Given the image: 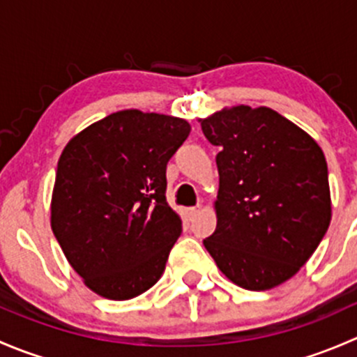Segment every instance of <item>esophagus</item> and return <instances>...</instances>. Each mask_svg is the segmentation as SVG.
I'll return each mask as SVG.
<instances>
[{"mask_svg":"<svg viewBox=\"0 0 357 357\" xmlns=\"http://www.w3.org/2000/svg\"><path fill=\"white\" fill-rule=\"evenodd\" d=\"M200 205H195V207H188V208H186V214H188L190 215V218H195V215L197 214H199V212H200Z\"/></svg>","mask_w":357,"mask_h":357,"instance_id":"1","label":"esophagus"}]
</instances>
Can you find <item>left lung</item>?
Masks as SVG:
<instances>
[{
    "label": "left lung",
    "mask_w": 357,
    "mask_h": 357,
    "mask_svg": "<svg viewBox=\"0 0 357 357\" xmlns=\"http://www.w3.org/2000/svg\"><path fill=\"white\" fill-rule=\"evenodd\" d=\"M200 126L221 150L218 226L204 245L235 285L275 289L307 262L332 221L325 153L268 107L222 109Z\"/></svg>",
    "instance_id": "1"
}]
</instances>
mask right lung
<instances>
[{"instance_id":"add662e5","label":"right lung","mask_w":357,"mask_h":357,"mask_svg":"<svg viewBox=\"0 0 357 357\" xmlns=\"http://www.w3.org/2000/svg\"><path fill=\"white\" fill-rule=\"evenodd\" d=\"M185 119L121 110L63 149L52 195V229L95 294L128 301L152 289L181 235L165 200V167L188 138Z\"/></svg>"}]
</instances>
